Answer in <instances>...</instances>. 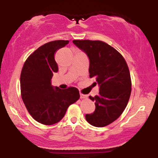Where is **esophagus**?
Here are the masks:
<instances>
[{
    "label": "esophagus",
    "mask_w": 158,
    "mask_h": 158,
    "mask_svg": "<svg viewBox=\"0 0 158 158\" xmlns=\"http://www.w3.org/2000/svg\"><path fill=\"white\" fill-rule=\"evenodd\" d=\"M80 98L81 99H87V98H88V96L85 95V94H80Z\"/></svg>",
    "instance_id": "obj_1"
}]
</instances>
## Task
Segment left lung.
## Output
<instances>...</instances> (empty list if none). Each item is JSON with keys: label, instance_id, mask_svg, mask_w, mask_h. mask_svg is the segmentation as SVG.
Wrapping results in <instances>:
<instances>
[{"label": "left lung", "instance_id": "left-lung-1", "mask_svg": "<svg viewBox=\"0 0 158 158\" xmlns=\"http://www.w3.org/2000/svg\"><path fill=\"white\" fill-rule=\"evenodd\" d=\"M73 44L89 58L90 78H96L99 94L89 97L95 102L93 114L85 119L92 126L104 127L122 114L129 100L131 81L124 58L111 46L101 41L74 40Z\"/></svg>", "mask_w": 158, "mask_h": 158}]
</instances>
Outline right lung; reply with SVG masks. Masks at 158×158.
<instances>
[{"instance_id": "right-lung-1", "label": "right lung", "mask_w": 158, "mask_h": 158, "mask_svg": "<svg viewBox=\"0 0 158 158\" xmlns=\"http://www.w3.org/2000/svg\"><path fill=\"white\" fill-rule=\"evenodd\" d=\"M68 43L57 40L42 45L27 58L21 70L23 102L32 118L41 124L49 126L59 122L68 107L80 97L77 88L61 90L51 85L53 73L59 70L54 56Z\"/></svg>"}]
</instances>
